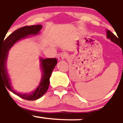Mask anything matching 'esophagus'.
<instances>
[{
	"label": "esophagus",
	"mask_w": 123,
	"mask_h": 123,
	"mask_svg": "<svg viewBox=\"0 0 123 123\" xmlns=\"http://www.w3.org/2000/svg\"><path fill=\"white\" fill-rule=\"evenodd\" d=\"M66 57V54L64 53H61L60 54H59L58 56H57V58L59 61H62L64 60L65 58Z\"/></svg>",
	"instance_id": "obj_1"
}]
</instances>
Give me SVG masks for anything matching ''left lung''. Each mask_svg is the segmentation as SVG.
Instances as JSON below:
<instances>
[{
	"mask_svg": "<svg viewBox=\"0 0 123 123\" xmlns=\"http://www.w3.org/2000/svg\"><path fill=\"white\" fill-rule=\"evenodd\" d=\"M106 32H107V33H106L107 38L110 39L112 42L115 43V44H118V45L119 46V41L118 38L110 30H106Z\"/></svg>",
	"mask_w": 123,
	"mask_h": 123,
	"instance_id": "8db88e82",
	"label": "left lung"
}]
</instances>
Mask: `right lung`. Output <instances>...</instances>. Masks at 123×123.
I'll return each mask as SVG.
<instances>
[{
	"mask_svg": "<svg viewBox=\"0 0 123 123\" xmlns=\"http://www.w3.org/2000/svg\"><path fill=\"white\" fill-rule=\"evenodd\" d=\"M42 28V25H31L20 28L13 32L5 39L2 45L0 44V79L2 78L5 86L12 92L26 100H35L41 98L48 89L49 79L53 69L57 64V61L55 58H40L41 66L43 71L41 81L38 88L30 93H20L13 89L11 86L10 78L8 77L6 69V61L8 51L15 43L23 38H27L30 35H36Z\"/></svg>",
	"mask_w": 123,
	"mask_h": 123,
	"instance_id": "add662e5",
	"label": "right lung"
}]
</instances>
